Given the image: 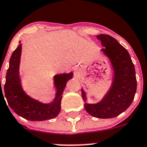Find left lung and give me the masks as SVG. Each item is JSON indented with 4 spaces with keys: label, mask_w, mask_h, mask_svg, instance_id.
Instances as JSON below:
<instances>
[{
    "label": "left lung",
    "mask_w": 147,
    "mask_h": 147,
    "mask_svg": "<svg viewBox=\"0 0 147 147\" xmlns=\"http://www.w3.org/2000/svg\"><path fill=\"white\" fill-rule=\"evenodd\" d=\"M105 47L102 51L110 59L115 70L113 84L103 100L95 105L84 104V109L92 116L109 119L118 116L126 110L134 100L137 91V79L134 65L128 51L109 35L97 36ZM82 96L86 101L85 93Z\"/></svg>",
    "instance_id": "8db88e82"
}]
</instances>
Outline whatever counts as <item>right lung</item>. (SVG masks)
Listing matches in <instances>:
<instances>
[{"label": "right lung", "mask_w": 147, "mask_h": 147, "mask_svg": "<svg viewBox=\"0 0 147 147\" xmlns=\"http://www.w3.org/2000/svg\"><path fill=\"white\" fill-rule=\"evenodd\" d=\"M21 45L20 43L13 51L5 77L4 92L8 105L17 115L30 121H44L53 119L60 113L63 91L67 82L72 78V72L55 76L57 92L55 99L52 103L42 104L30 98L23 92L19 78Z\"/></svg>", "instance_id": "obj_1"}]
</instances>
